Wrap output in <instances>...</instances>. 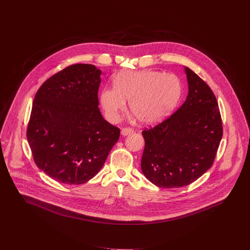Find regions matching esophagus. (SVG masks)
<instances>
[{
	"instance_id": "obj_1",
	"label": "esophagus",
	"mask_w": 250,
	"mask_h": 250,
	"mask_svg": "<svg viewBox=\"0 0 250 250\" xmlns=\"http://www.w3.org/2000/svg\"><path fill=\"white\" fill-rule=\"evenodd\" d=\"M121 133H122L123 136H127V135H130V134L134 133V129L131 127H124Z\"/></svg>"
}]
</instances>
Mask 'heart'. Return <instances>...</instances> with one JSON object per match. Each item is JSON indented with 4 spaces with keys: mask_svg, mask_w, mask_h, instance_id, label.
<instances>
[{
    "mask_svg": "<svg viewBox=\"0 0 250 250\" xmlns=\"http://www.w3.org/2000/svg\"><path fill=\"white\" fill-rule=\"evenodd\" d=\"M182 95V83L172 74L151 70L125 71L114 79V87L103 88L100 95L105 116L115 122L120 113L129 109L141 123L152 125L167 117Z\"/></svg>",
    "mask_w": 250,
    "mask_h": 250,
    "instance_id": "heart-1",
    "label": "heart"
}]
</instances>
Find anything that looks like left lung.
I'll list each match as a JSON object with an SVG mask.
<instances>
[{
    "label": "left lung",
    "mask_w": 250,
    "mask_h": 250,
    "mask_svg": "<svg viewBox=\"0 0 250 250\" xmlns=\"http://www.w3.org/2000/svg\"><path fill=\"white\" fill-rule=\"evenodd\" d=\"M185 72L186 101L170 117L142 132V171L160 188H179L199 178L211 167L223 136L215 95L191 69L186 67Z\"/></svg>",
    "instance_id": "1"
}]
</instances>
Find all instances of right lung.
<instances>
[{
    "label": "right lung",
    "instance_id": "obj_1",
    "mask_svg": "<svg viewBox=\"0 0 250 250\" xmlns=\"http://www.w3.org/2000/svg\"><path fill=\"white\" fill-rule=\"evenodd\" d=\"M101 71L73 64L36 93L26 136L36 165L51 178L84 184L103 167L120 137L98 107Z\"/></svg>",
    "mask_w": 250,
    "mask_h": 250
}]
</instances>
